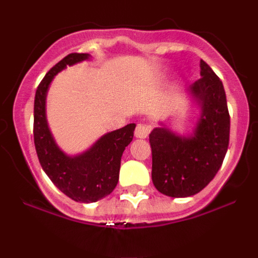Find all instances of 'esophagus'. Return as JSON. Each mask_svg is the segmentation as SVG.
Returning <instances> with one entry per match:
<instances>
[{"label": "esophagus", "instance_id": "esophagus-1", "mask_svg": "<svg viewBox=\"0 0 258 258\" xmlns=\"http://www.w3.org/2000/svg\"><path fill=\"white\" fill-rule=\"evenodd\" d=\"M150 132V127L146 125V123H138L137 126H136V130H135V136L137 138H147L148 135H149Z\"/></svg>", "mask_w": 258, "mask_h": 258}]
</instances>
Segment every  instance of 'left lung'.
<instances>
[{"instance_id": "8db88e82", "label": "left lung", "mask_w": 258, "mask_h": 258, "mask_svg": "<svg viewBox=\"0 0 258 258\" xmlns=\"http://www.w3.org/2000/svg\"><path fill=\"white\" fill-rule=\"evenodd\" d=\"M201 78L190 92L201 104V119L190 138L174 136L165 127L154 128L152 179L160 193L186 198L199 193L214 179L229 146L230 116L221 79L200 60Z\"/></svg>"}]
</instances>
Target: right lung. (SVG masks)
Here are the masks:
<instances>
[{"mask_svg":"<svg viewBox=\"0 0 258 258\" xmlns=\"http://www.w3.org/2000/svg\"><path fill=\"white\" fill-rule=\"evenodd\" d=\"M87 53H70L44 75L37 86L34 103V143L41 166L60 191L78 203H94L115 189L121 156L131 143L135 123L106 133L88 152L75 158L64 155L53 141L44 116L46 92L53 76L67 65L85 60Z\"/></svg>","mask_w":258,"mask_h":258,"instance_id":"obj_1","label":"right lung"}]
</instances>
